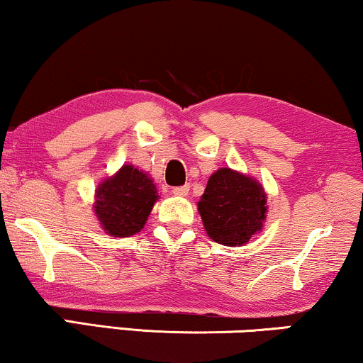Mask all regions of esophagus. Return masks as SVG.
<instances>
[{
  "label": "esophagus",
  "mask_w": 363,
  "mask_h": 363,
  "mask_svg": "<svg viewBox=\"0 0 363 363\" xmlns=\"http://www.w3.org/2000/svg\"><path fill=\"white\" fill-rule=\"evenodd\" d=\"M188 191H190V186L188 185H183V186H175L172 190V193L175 196H186L188 195Z\"/></svg>",
  "instance_id": "esophagus-1"
}]
</instances>
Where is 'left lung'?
Returning <instances> with one entry per match:
<instances>
[{
  "label": "left lung",
  "mask_w": 363,
  "mask_h": 363,
  "mask_svg": "<svg viewBox=\"0 0 363 363\" xmlns=\"http://www.w3.org/2000/svg\"><path fill=\"white\" fill-rule=\"evenodd\" d=\"M198 211L213 241L241 246L261 231L266 220V193L252 178L221 168L208 180Z\"/></svg>",
  "instance_id": "1"
}]
</instances>
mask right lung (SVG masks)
I'll use <instances>...</instances> for the list:
<instances>
[{"label":"right lung","mask_w":363,"mask_h":363,"mask_svg":"<svg viewBox=\"0 0 363 363\" xmlns=\"http://www.w3.org/2000/svg\"><path fill=\"white\" fill-rule=\"evenodd\" d=\"M96 198L94 208L104 230L123 238L142 230L158 195L152 178L132 165H123L117 175L101 183Z\"/></svg>","instance_id":"right-lung-1"}]
</instances>
